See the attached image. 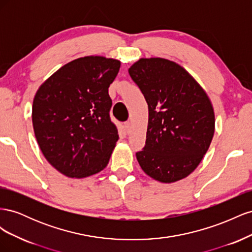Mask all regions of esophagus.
<instances>
[{"mask_svg":"<svg viewBox=\"0 0 252 252\" xmlns=\"http://www.w3.org/2000/svg\"><path fill=\"white\" fill-rule=\"evenodd\" d=\"M124 127H125V130H126V132H127V133H128L129 131H130V128H131L130 122H129V121L125 122V123H124Z\"/></svg>","mask_w":252,"mask_h":252,"instance_id":"1","label":"esophagus"}]
</instances>
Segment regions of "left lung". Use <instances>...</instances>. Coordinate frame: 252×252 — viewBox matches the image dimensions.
<instances>
[{"instance_id":"obj_1","label":"left lung","mask_w":252,"mask_h":252,"mask_svg":"<svg viewBox=\"0 0 252 252\" xmlns=\"http://www.w3.org/2000/svg\"><path fill=\"white\" fill-rule=\"evenodd\" d=\"M128 72L148 104L146 143L135 154L141 168L161 183L188 177L215 133L207 94L187 70L166 59H140Z\"/></svg>"}]
</instances>
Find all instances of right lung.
<instances>
[{
	"label": "right lung",
	"instance_id": "1",
	"mask_svg": "<svg viewBox=\"0 0 252 252\" xmlns=\"http://www.w3.org/2000/svg\"><path fill=\"white\" fill-rule=\"evenodd\" d=\"M121 62L84 57L61 67L37 89L32 125L44 157L68 178L82 179L107 166L119 140L109 116L108 88Z\"/></svg>",
	"mask_w": 252,
	"mask_h": 252
}]
</instances>
